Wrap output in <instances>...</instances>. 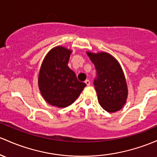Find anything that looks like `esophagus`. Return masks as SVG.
<instances>
[{
	"label": "esophagus",
	"instance_id": "34e87169",
	"mask_svg": "<svg viewBox=\"0 0 157 157\" xmlns=\"http://www.w3.org/2000/svg\"><path fill=\"white\" fill-rule=\"evenodd\" d=\"M85 83L86 84V86H90V81H89V80H86Z\"/></svg>",
	"mask_w": 157,
	"mask_h": 157
}]
</instances>
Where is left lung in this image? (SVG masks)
<instances>
[{
  "label": "left lung",
  "instance_id": "8db88e82",
  "mask_svg": "<svg viewBox=\"0 0 157 157\" xmlns=\"http://www.w3.org/2000/svg\"><path fill=\"white\" fill-rule=\"evenodd\" d=\"M97 71L94 85L98 103L108 113H115L126 104L128 95L126 78L120 63L109 53L86 51Z\"/></svg>",
  "mask_w": 157,
  "mask_h": 157
}]
</instances>
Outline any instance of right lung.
Returning <instances> with one entry per match:
<instances>
[{"instance_id":"add662e5","label":"right lung","mask_w":157,"mask_h":157,"mask_svg":"<svg viewBox=\"0 0 157 157\" xmlns=\"http://www.w3.org/2000/svg\"><path fill=\"white\" fill-rule=\"evenodd\" d=\"M71 53L67 48L56 46L46 54L41 65L39 91L44 101L53 106L64 108L73 104L86 86L68 66Z\"/></svg>"}]
</instances>
